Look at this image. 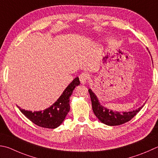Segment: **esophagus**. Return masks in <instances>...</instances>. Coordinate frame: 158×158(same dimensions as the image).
Returning <instances> with one entry per match:
<instances>
[{
	"instance_id": "obj_1",
	"label": "esophagus",
	"mask_w": 158,
	"mask_h": 158,
	"mask_svg": "<svg viewBox=\"0 0 158 158\" xmlns=\"http://www.w3.org/2000/svg\"><path fill=\"white\" fill-rule=\"evenodd\" d=\"M79 80L81 84H85V83L88 81V79L89 78V74L86 73H83L79 75Z\"/></svg>"
}]
</instances>
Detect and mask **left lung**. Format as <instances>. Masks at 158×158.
Segmentation results:
<instances>
[{"mask_svg":"<svg viewBox=\"0 0 158 158\" xmlns=\"http://www.w3.org/2000/svg\"><path fill=\"white\" fill-rule=\"evenodd\" d=\"M88 92L91 98L92 107L94 114L100 122L108 126H118L130 121L144 106V104L142 105L141 107L132 111L122 112V113L114 111L113 110H109L107 108L102 106L96 94L91 89H89Z\"/></svg>","mask_w":158,"mask_h":158,"instance_id":"8db88e82","label":"left lung"}]
</instances>
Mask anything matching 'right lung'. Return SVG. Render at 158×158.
I'll return each mask as SVG.
<instances>
[{
    "label": "right lung",
    "instance_id": "obj_1",
    "mask_svg": "<svg viewBox=\"0 0 158 158\" xmlns=\"http://www.w3.org/2000/svg\"><path fill=\"white\" fill-rule=\"evenodd\" d=\"M80 84L79 77H76L63 92L59 98L54 104L41 111H30L18 108L24 115L34 124L43 128H56L64 121L70 111V97L74 89Z\"/></svg>",
    "mask_w": 158,
    "mask_h": 158
}]
</instances>
